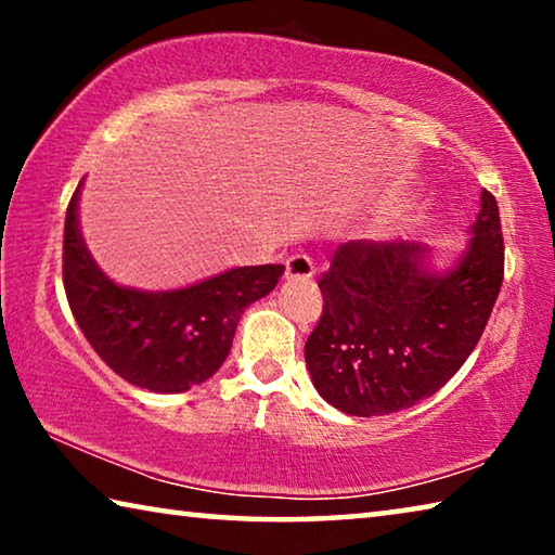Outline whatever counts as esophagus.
Returning a JSON list of instances; mask_svg holds the SVG:
<instances>
[{
    "label": "esophagus",
    "instance_id": "34e87169",
    "mask_svg": "<svg viewBox=\"0 0 555 555\" xmlns=\"http://www.w3.org/2000/svg\"><path fill=\"white\" fill-rule=\"evenodd\" d=\"M315 274L311 257L306 255H294L286 261V276L288 279H311Z\"/></svg>",
    "mask_w": 555,
    "mask_h": 555
}]
</instances>
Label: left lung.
<instances>
[{
	"label": "left lung",
	"instance_id": "1",
	"mask_svg": "<svg viewBox=\"0 0 555 555\" xmlns=\"http://www.w3.org/2000/svg\"><path fill=\"white\" fill-rule=\"evenodd\" d=\"M457 264L440 274L416 242L352 240L318 281L306 343L318 393L350 416H384L436 393L480 343L504 279L500 208L482 191Z\"/></svg>",
	"mask_w": 555,
	"mask_h": 555
}]
</instances>
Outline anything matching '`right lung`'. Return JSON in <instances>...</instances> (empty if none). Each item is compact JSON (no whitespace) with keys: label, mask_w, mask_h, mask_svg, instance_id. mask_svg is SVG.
Listing matches in <instances>:
<instances>
[{"label":"right lung","mask_w":555,"mask_h":555,"mask_svg":"<svg viewBox=\"0 0 555 555\" xmlns=\"http://www.w3.org/2000/svg\"><path fill=\"white\" fill-rule=\"evenodd\" d=\"M80 185L65 212L63 286L68 306L102 362L134 387L188 391L228 360L244 308L279 284L284 267H240L176 291H139L112 281L78 224Z\"/></svg>","instance_id":"1"}]
</instances>
